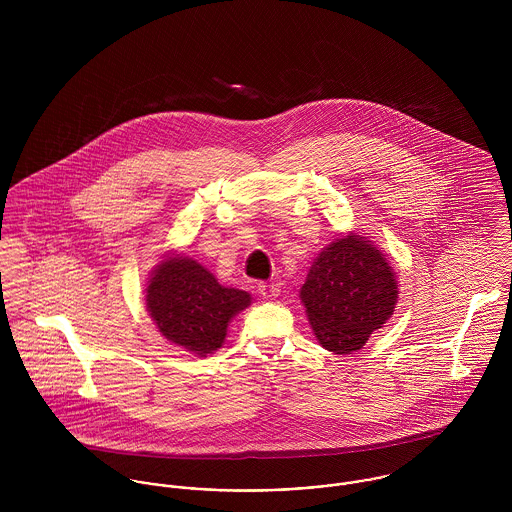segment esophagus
Wrapping results in <instances>:
<instances>
[{
	"label": "esophagus",
	"mask_w": 512,
	"mask_h": 512,
	"mask_svg": "<svg viewBox=\"0 0 512 512\" xmlns=\"http://www.w3.org/2000/svg\"><path fill=\"white\" fill-rule=\"evenodd\" d=\"M278 292H280V290H278L274 284H260V286H258V295H260L262 299H266V301L278 297Z\"/></svg>",
	"instance_id": "34e87169"
}]
</instances>
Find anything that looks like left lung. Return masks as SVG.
Wrapping results in <instances>:
<instances>
[{
    "instance_id": "8db88e82",
    "label": "left lung",
    "mask_w": 512,
    "mask_h": 512,
    "mask_svg": "<svg viewBox=\"0 0 512 512\" xmlns=\"http://www.w3.org/2000/svg\"><path fill=\"white\" fill-rule=\"evenodd\" d=\"M299 297L319 345L351 355L390 319L398 303L396 274L370 240L351 232L315 258Z\"/></svg>"
}]
</instances>
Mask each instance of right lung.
Instances as JSON below:
<instances>
[{
  "instance_id": "right-lung-1",
  "label": "right lung",
  "mask_w": 512,
  "mask_h": 512,
  "mask_svg": "<svg viewBox=\"0 0 512 512\" xmlns=\"http://www.w3.org/2000/svg\"><path fill=\"white\" fill-rule=\"evenodd\" d=\"M250 299L248 292L220 286L207 268L181 254L155 266L146 288L147 311L159 333L199 357L222 347L230 319Z\"/></svg>"
}]
</instances>
